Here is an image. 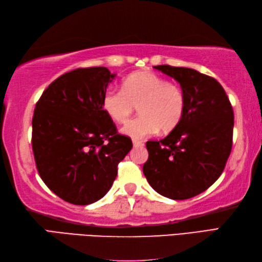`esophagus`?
<instances>
[{"instance_id":"34e87169","label":"esophagus","mask_w":262,"mask_h":262,"mask_svg":"<svg viewBox=\"0 0 262 262\" xmlns=\"http://www.w3.org/2000/svg\"><path fill=\"white\" fill-rule=\"evenodd\" d=\"M133 145H134V147H143L144 143L141 141H137V140H133Z\"/></svg>"}]
</instances>
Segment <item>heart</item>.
Masks as SVG:
<instances>
[{
	"instance_id": "obj_1",
	"label": "heart",
	"mask_w": 262,
	"mask_h": 262,
	"mask_svg": "<svg viewBox=\"0 0 262 262\" xmlns=\"http://www.w3.org/2000/svg\"><path fill=\"white\" fill-rule=\"evenodd\" d=\"M138 107L141 116L121 128L133 138H144L160 130L168 133L180 124L185 114V93L174 83L151 72H135L122 81L121 90L109 89L102 108L118 124L129 120Z\"/></svg>"
}]
</instances>
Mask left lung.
Here are the masks:
<instances>
[{
    "mask_svg": "<svg viewBox=\"0 0 262 262\" xmlns=\"http://www.w3.org/2000/svg\"><path fill=\"white\" fill-rule=\"evenodd\" d=\"M179 83L186 108L180 124L161 141H148L143 172L155 191L176 200L197 196L223 172L232 149L234 114L214 77L188 68L154 66Z\"/></svg>",
    "mask_w": 262,
    "mask_h": 262,
    "instance_id": "left-lung-1",
    "label": "left lung"
}]
</instances>
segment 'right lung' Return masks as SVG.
<instances>
[{"label": "right lung", "instance_id": "right-lung-1", "mask_svg": "<svg viewBox=\"0 0 262 262\" xmlns=\"http://www.w3.org/2000/svg\"><path fill=\"white\" fill-rule=\"evenodd\" d=\"M115 76L105 68L76 69L51 83L36 103L31 142L37 170L68 203L89 205L101 199L133 147L102 108Z\"/></svg>", "mask_w": 262, "mask_h": 262}]
</instances>
